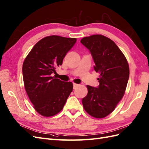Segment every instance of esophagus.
<instances>
[{"instance_id": "34e87169", "label": "esophagus", "mask_w": 149, "mask_h": 149, "mask_svg": "<svg viewBox=\"0 0 149 149\" xmlns=\"http://www.w3.org/2000/svg\"><path fill=\"white\" fill-rule=\"evenodd\" d=\"M73 86H74V89H75V88L77 87V86H79V84H75V83H73Z\"/></svg>"}]
</instances>
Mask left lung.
Segmentation results:
<instances>
[{
    "label": "left lung",
    "mask_w": 149,
    "mask_h": 149,
    "mask_svg": "<svg viewBox=\"0 0 149 149\" xmlns=\"http://www.w3.org/2000/svg\"><path fill=\"white\" fill-rule=\"evenodd\" d=\"M81 42L90 52L94 70L100 74L98 87L87 86L88 95L82 98V105L89 115L103 118L123 97L130 77L129 65L118 46L108 37L93 35L82 38Z\"/></svg>",
    "instance_id": "1"
}]
</instances>
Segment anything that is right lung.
<instances>
[{
	"instance_id": "right-lung-1",
	"label": "right lung",
	"mask_w": 149,
	"mask_h": 149,
	"mask_svg": "<svg viewBox=\"0 0 149 149\" xmlns=\"http://www.w3.org/2000/svg\"><path fill=\"white\" fill-rule=\"evenodd\" d=\"M75 38L48 36L33 47L23 62L22 72L26 92L36 111L45 117L56 115L63 109L73 90L71 82L52 77L74 46Z\"/></svg>"
}]
</instances>
